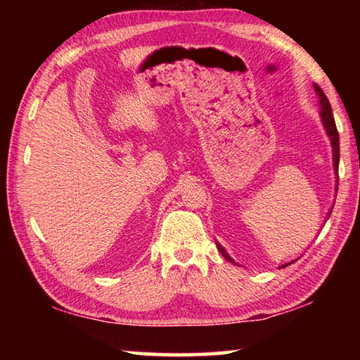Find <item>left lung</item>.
<instances>
[{"instance_id":"obj_1","label":"left lung","mask_w":360,"mask_h":360,"mask_svg":"<svg viewBox=\"0 0 360 360\" xmlns=\"http://www.w3.org/2000/svg\"><path fill=\"white\" fill-rule=\"evenodd\" d=\"M314 89L316 92H318L319 98H321V117H322V122H324L326 125V130L328 133V136H330L332 139V148H333V163H335V169L338 172V162H340V139H338V130H337V125H335V119H333V114H332V108H330V103H328L326 94L322 92V89L319 87L318 84H314ZM219 251L222 252V255L225 259L231 260L227 254H225V251L222 249L221 245H217ZM233 262V260H231ZM295 262V260H294ZM294 262H290V264H294ZM289 265V264H285ZM283 265V266H285Z\"/></svg>"}]
</instances>
